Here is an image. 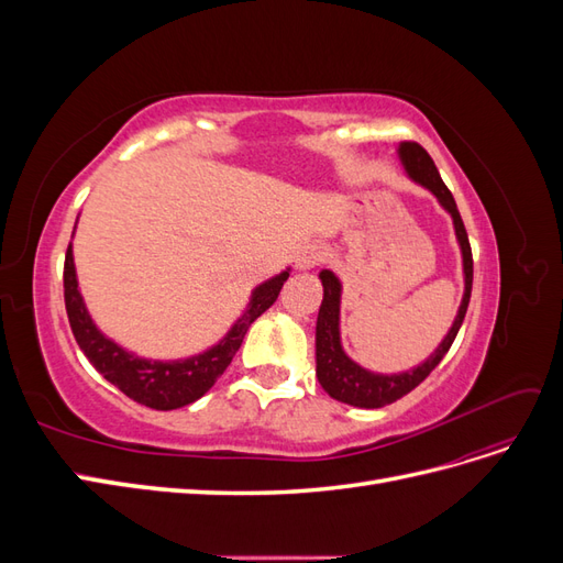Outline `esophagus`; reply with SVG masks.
Listing matches in <instances>:
<instances>
[{"mask_svg":"<svg viewBox=\"0 0 563 563\" xmlns=\"http://www.w3.org/2000/svg\"><path fill=\"white\" fill-rule=\"evenodd\" d=\"M321 261V249L314 246V244H308V246H300L294 255V263H296V269H312L317 263Z\"/></svg>","mask_w":563,"mask_h":563,"instance_id":"34e87169","label":"esophagus"}]
</instances>
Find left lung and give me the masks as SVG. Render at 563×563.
I'll use <instances>...</instances> for the list:
<instances>
[{
  "label": "left lung",
  "instance_id": "1",
  "mask_svg": "<svg viewBox=\"0 0 563 563\" xmlns=\"http://www.w3.org/2000/svg\"><path fill=\"white\" fill-rule=\"evenodd\" d=\"M397 155L406 176L413 183L428 187L441 203V209L451 216L460 255H463L465 291L449 333L444 335V340H441L439 347L428 356V360L413 366L411 371L373 373L352 362L343 350V343H340V296H343V284H340V279L331 269L319 272V279L323 286V300L317 317V343H314L317 378H319V385L329 391V397L356 408H383L391 401L401 399L404 395H408V391L416 389L424 378H428L434 371V366L444 360V354L453 345L460 327H463V319L470 305V294H472V249H470L467 232L463 225V218L457 213L453 195L449 192L444 180H441L437 166L428 152H424V147H420L418 143H399Z\"/></svg>",
  "mask_w": 563,
  "mask_h": 563
}]
</instances>
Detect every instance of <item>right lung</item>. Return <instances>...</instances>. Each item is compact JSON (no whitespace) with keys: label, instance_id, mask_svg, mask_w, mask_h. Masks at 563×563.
<instances>
[{"label":"right lung","instance_id":"1","mask_svg":"<svg viewBox=\"0 0 563 563\" xmlns=\"http://www.w3.org/2000/svg\"><path fill=\"white\" fill-rule=\"evenodd\" d=\"M288 272H291V267H286L279 275L255 286L244 314L232 323L230 331L213 347L195 356H187V360H143L135 352L117 345L114 340H110L96 327L79 294L73 242L67 246L63 269L65 310L67 319H70L77 345L87 354V360L93 364L100 376L122 389L133 401L157 408V411H174V408L187 406L207 395L216 380L223 376L232 356L242 347V340L251 323L277 300L284 282L288 279Z\"/></svg>","mask_w":563,"mask_h":563}]
</instances>
